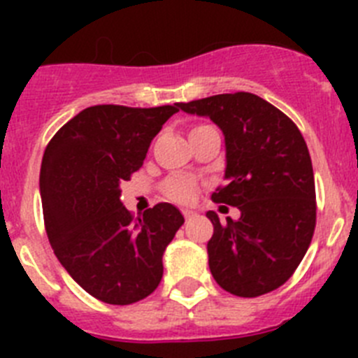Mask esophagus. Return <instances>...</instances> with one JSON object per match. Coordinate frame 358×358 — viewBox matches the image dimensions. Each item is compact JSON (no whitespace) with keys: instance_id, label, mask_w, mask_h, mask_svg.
Masks as SVG:
<instances>
[{"instance_id":"1","label":"esophagus","mask_w":358,"mask_h":358,"mask_svg":"<svg viewBox=\"0 0 358 358\" xmlns=\"http://www.w3.org/2000/svg\"><path fill=\"white\" fill-rule=\"evenodd\" d=\"M182 215H185L186 222H189V220H192V218L195 217V213H194V211H188V210H186V211H182Z\"/></svg>"}]
</instances>
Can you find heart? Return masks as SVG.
Returning <instances> with one entry per match:
<instances>
[{
  "label": "heart",
  "instance_id": "obj_1",
  "mask_svg": "<svg viewBox=\"0 0 358 358\" xmlns=\"http://www.w3.org/2000/svg\"><path fill=\"white\" fill-rule=\"evenodd\" d=\"M164 195L172 201L179 202V204H188L197 195V185L194 179H189L186 176H172L166 179L163 186Z\"/></svg>",
  "mask_w": 358,
  "mask_h": 358
}]
</instances>
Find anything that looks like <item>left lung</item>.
I'll return each instance as SVG.
<instances>
[{
	"label": "left lung",
	"instance_id": "8db88e82",
	"mask_svg": "<svg viewBox=\"0 0 358 358\" xmlns=\"http://www.w3.org/2000/svg\"><path fill=\"white\" fill-rule=\"evenodd\" d=\"M208 116L226 143V185L211 199L240 210L220 224L215 211L208 264L227 292L256 297L294 274L315 229V185L308 147L296 123L264 98L229 93L179 103Z\"/></svg>",
	"mask_w": 358,
	"mask_h": 358
}]
</instances>
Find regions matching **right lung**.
I'll return each mask as SVG.
<instances>
[{"mask_svg": "<svg viewBox=\"0 0 358 358\" xmlns=\"http://www.w3.org/2000/svg\"><path fill=\"white\" fill-rule=\"evenodd\" d=\"M173 106H93L53 136L39 176L52 249L78 285L109 305L150 296L163 278V252L185 217L159 202L134 220L120 185L141 169Z\"/></svg>", "mask_w": 358, "mask_h": 358, "instance_id": "add662e5", "label": "right lung"}]
</instances>
